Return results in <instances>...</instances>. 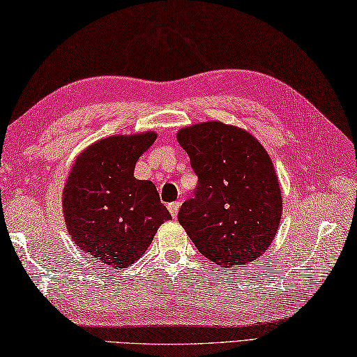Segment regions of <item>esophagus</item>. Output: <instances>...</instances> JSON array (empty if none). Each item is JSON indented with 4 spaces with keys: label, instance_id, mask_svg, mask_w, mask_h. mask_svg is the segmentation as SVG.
I'll return each instance as SVG.
<instances>
[{
    "label": "esophagus",
    "instance_id": "1",
    "mask_svg": "<svg viewBox=\"0 0 357 357\" xmlns=\"http://www.w3.org/2000/svg\"><path fill=\"white\" fill-rule=\"evenodd\" d=\"M178 208H180V203L178 202H174V203L168 204V211H169L172 218H176V216L178 215Z\"/></svg>",
    "mask_w": 357,
    "mask_h": 357
}]
</instances>
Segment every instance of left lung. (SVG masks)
<instances>
[{
  "mask_svg": "<svg viewBox=\"0 0 357 357\" xmlns=\"http://www.w3.org/2000/svg\"><path fill=\"white\" fill-rule=\"evenodd\" d=\"M177 141L198 176L178 222L197 250L229 268L257 259L282 218V190L266 150L239 127L207 121L180 128Z\"/></svg>",
  "mask_w": 357,
  "mask_h": 357,
  "instance_id": "left-lung-1",
  "label": "left lung"
}]
</instances>
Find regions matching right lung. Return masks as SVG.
Returning a JSON list of instances; mask_svg holds the SVG:
<instances>
[{
	"instance_id": "obj_1",
	"label": "right lung",
	"mask_w": 357,
	"mask_h": 357,
	"mask_svg": "<svg viewBox=\"0 0 357 357\" xmlns=\"http://www.w3.org/2000/svg\"><path fill=\"white\" fill-rule=\"evenodd\" d=\"M154 132L104 137L73 165L63 188L69 236L84 253L123 269L141 257L171 215L150 180H137V159L154 144Z\"/></svg>"
}]
</instances>
